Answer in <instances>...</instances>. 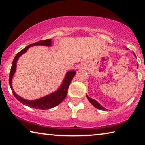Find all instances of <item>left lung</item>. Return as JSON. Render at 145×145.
<instances>
[{
    "mask_svg": "<svg viewBox=\"0 0 145 145\" xmlns=\"http://www.w3.org/2000/svg\"><path fill=\"white\" fill-rule=\"evenodd\" d=\"M134 55H135V56L136 57V55H135V53H134ZM138 65L137 66V68H138ZM86 97H87V98H88V100L89 101H90V102L93 105V106H94L95 107V108H98V109H99V110H100L108 111V110H107V109L104 108V107L101 106V105H100V104H99V103H98V102H97V101L94 100V99L90 98V97H88V96H87V95H86Z\"/></svg>",
    "mask_w": 145,
    "mask_h": 145,
    "instance_id": "left-lung-1",
    "label": "left lung"
}]
</instances>
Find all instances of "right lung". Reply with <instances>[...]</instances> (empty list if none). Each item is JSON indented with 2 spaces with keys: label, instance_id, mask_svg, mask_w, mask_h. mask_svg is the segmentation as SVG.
<instances>
[{
  "label": "right lung",
  "instance_id": "obj_1",
  "mask_svg": "<svg viewBox=\"0 0 145 145\" xmlns=\"http://www.w3.org/2000/svg\"><path fill=\"white\" fill-rule=\"evenodd\" d=\"M51 39H46V40H42L37 41V42L35 43H32V44L28 45V46L25 47L22 50H21L19 53H18L16 55L14 59L12 65V67L10 69V76H9V84L10 86L11 90L12 91V93L15 98L17 99L18 100L20 101L21 103H22L24 105L30 107V108L38 109V110H49V109L53 108L54 107L58 106V105L63 102L67 96V91H68V88L69 85H70L71 80H72L73 77L76 74V71H69L67 72L65 77L63 80V82H62V84L59 87L58 90L55 91V92L51 93V94L47 95L42 98L37 99V100H25L20 96L16 94L12 88V78L14 76V74L16 72V63L17 61L18 60L19 57L21 56L22 55L25 53L29 49V47L34 46V45H45V46H51Z\"/></svg>",
  "mask_w": 145,
  "mask_h": 145
}]
</instances>
